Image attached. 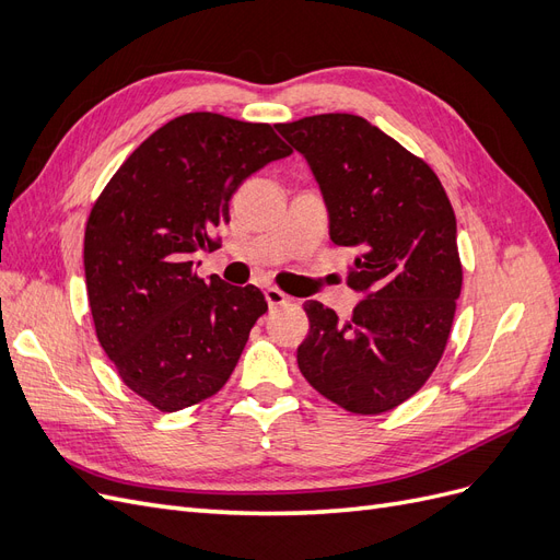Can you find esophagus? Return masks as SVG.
<instances>
[{
    "mask_svg": "<svg viewBox=\"0 0 560 560\" xmlns=\"http://www.w3.org/2000/svg\"><path fill=\"white\" fill-rule=\"evenodd\" d=\"M266 301H268V306L270 308H278V306H284V303H290L292 299L287 296V294H282L278 287H266Z\"/></svg>",
    "mask_w": 560,
    "mask_h": 560,
    "instance_id": "obj_1",
    "label": "esophagus"
}]
</instances>
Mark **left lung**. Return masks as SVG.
<instances>
[{
  "label": "left lung",
  "mask_w": 560,
  "mask_h": 560,
  "mask_svg": "<svg viewBox=\"0 0 560 560\" xmlns=\"http://www.w3.org/2000/svg\"><path fill=\"white\" fill-rule=\"evenodd\" d=\"M276 130L306 159L329 212V238L350 247V319L306 301L311 329L296 362L346 411L395 409L425 385L448 341L463 266L455 214L432 167L354 114H315Z\"/></svg>",
  "instance_id": "left-lung-1"
}]
</instances>
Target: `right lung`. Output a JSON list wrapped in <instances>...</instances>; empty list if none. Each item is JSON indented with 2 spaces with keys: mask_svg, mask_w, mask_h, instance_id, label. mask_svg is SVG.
Here are the masks:
<instances>
[{
  "mask_svg": "<svg viewBox=\"0 0 560 560\" xmlns=\"http://www.w3.org/2000/svg\"><path fill=\"white\" fill-rule=\"evenodd\" d=\"M268 124L191 112L132 151L100 194L83 238L97 341L118 376L173 413L224 387L268 303L254 284L198 278L229 200L252 173L290 156Z\"/></svg>",
  "mask_w": 560,
  "mask_h": 560,
  "instance_id": "add662e5",
  "label": "right lung"
}]
</instances>
